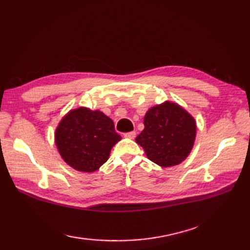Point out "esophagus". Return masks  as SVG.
<instances>
[{
	"label": "esophagus",
	"instance_id": "34e87169",
	"mask_svg": "<svg viewBox=\"0 0 250 250\" xmlns=\"http://www.w3.org/2000/svg\"><path fill=\"white\" fill-rule=\"evenodd\" d=\"M135 131H131V132H128V133H125L124 137L127 138V139H134L135 138Z\"/></svg>",
	"mask_w": 250,
	"mask_h": 250
}]
</instances>
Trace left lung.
Masks as SVG:
<instances>
[{"label": "left lung", "instance_id": "left-lung-1", "mask_svg": "<svg viewBox=\"0 0 250 250\" xmlns=\"http://www.w3.org/2000/svg\"><path fill=\"white\" fill-rule=\"evenodd\" d=\"M145 128L135 142L151 162L171 167L190 154L196 137L194 118L176 103L165 102L150 108L144 118Z\"/></svg>", "mask_w": 250, "mask_h": 250}]
</instances>
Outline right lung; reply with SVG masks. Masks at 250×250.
Wrapping results in <instances>:
<instances>
[{
	"label": "right lung",
	"mask_w": 250,
	"mask_h": 250,
	"mask_svg": "<svg viewBox=\"0 0 250 250\" xmlns=\"http://www.w3.org/2000/svg\"><path fill=\"white\" fill-rule=\"evenodd\" d=\"M121 139L110 118L85 107L71 110L55 131V143L63 161L75 170L87 173L108 160L111 148Z\"/></svg>",
	"instance_id": "add662e5"
}]
</instances>
